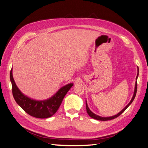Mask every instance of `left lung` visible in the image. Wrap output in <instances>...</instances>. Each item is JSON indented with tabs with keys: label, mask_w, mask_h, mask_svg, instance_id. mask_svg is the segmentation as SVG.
Instances as JSON below:
<instances>
[{
	"label": "left lung",
	"mask_w": 148,
	"mask_h": 148,
	"mask_svg": "<svg viewBox=\"0 0 148 148\" xmlns=\"http://www.w3.org/2000/svg\"><path fill=\"white\" fill-rule=\"evenodd\" d=\"M138 75H137V77H136V80L138 79V75H139V68L138 67ZM137 81L136 82V84H135V89H134V95H133V97H132V98L131 99V101L130 102V103H129L126 107H125L122 111H121V112H119L117 114L115 115V116H111V117H101V116H97L96 114H94L93 112H92L91 111H90V109H89L88 106V104H87V103H86V111H87V112H88V114H89V116L90 117H91L93 119H97V120H99V121H108V120H111V119H115L116 118V117H117L118 116H119L121 114H122L126 109L129 107V106H130L132 103V101H133V100L135 98V96H136V92H137Z\"/></svg>",
	"instance_id": "8db88e82"
}]
</instances>
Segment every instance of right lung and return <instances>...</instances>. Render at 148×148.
<instances>
[{
    "label": "right lung",
    "mask_w": 148,
    "mask_h": 148,
    "mask_svg": "<svg viewBox=\"0 0 148 148\" xmlns=\"http://www.w3.org/2000/svg\"><path fill=\"white\" fill-rule=\"evenodd\" d=\"M10 79L12 82V94L16 103L28 114L40 119L47 118L54 114L61 104L64 96L73 86L71 83L62 87L50 99L37 101L26 97L20 91L14 82L12 69L10 73Z\"/></svg>",
    "instance_id": "right-lung-1"
}]
</instances>
